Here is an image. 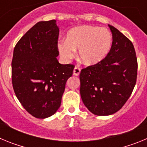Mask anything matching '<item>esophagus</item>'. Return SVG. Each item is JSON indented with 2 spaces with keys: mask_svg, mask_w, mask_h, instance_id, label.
<instances>
[{
  "mask_svg": "<svg viewBox=\"0 0 147 147\" xmlns=\"http://www.w3.org/2000/svg\"><path fill=\"white\" fill-rule=\"evenodd\" d=\"M80 71H81V69L80 67H79L78 66H76L74 69V76H79L80 74Z\"/></svg>",
  "mask_w": 147,
  "mask_h": 147,
  "instance_id": "1",
  "label": "esophagus"
}]
</instances>
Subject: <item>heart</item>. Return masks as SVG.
<instances>
[{
    "label": "heart",
    "instance_id": "obj_1",
    "mask_svg": "<svg viewBox=\"0 0 147 147\" xmlns=\"http://www.w3.org/2000/svg\"><path fill=\"white\" fill-rule=\"evenodd\" d=\"M112 45V36L108 30L92 26L72 28L67 34L66 41L58 44L62 59L68 61L79 50V58L83 64L93 65L103 60Z\"/></svg>",
    "mask_w": 147,
    "mask_h": 147
}]
</instances>
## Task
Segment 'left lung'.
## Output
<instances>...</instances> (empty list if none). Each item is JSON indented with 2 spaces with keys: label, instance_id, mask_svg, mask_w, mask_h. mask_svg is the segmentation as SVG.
I'll use <instances>...</instances> for the list:
<instances>
[{
  "label": "left lung",
  "instance_id": "obj_1",
  "mask_svg": "<svg viewBox=\"0 0 147 147\" xmlns=\"http://www.w3.org/2000/svg\"><path fill=\"white\" fill-rule=\"evenodd\" d=\"M110 52L100 62L82 69L80 94L89 111L109 115L119 111L132 94L137 79L138 62L134 46L113 26Z\"/></svg>",
  "mask_w": 147,
  "mask_h": 147
}]
</instances>
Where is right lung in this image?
<instances>
[{"label": "right lung", "instance_id": "1", "mask_svg": "<svg viewBox=\"0 0 147 147\" xmlns=\"http://www.w3.org/2000/svg\"><path fill=\"white\" fill-rule=\"evenodd\" d=\"M57 21H40L15 45L11 80L17 98L28 113L37 119L54 115L74 65L59 63Z\"/></svg>", "mask_w": 147, "mask_h": 147}]
</instances>
